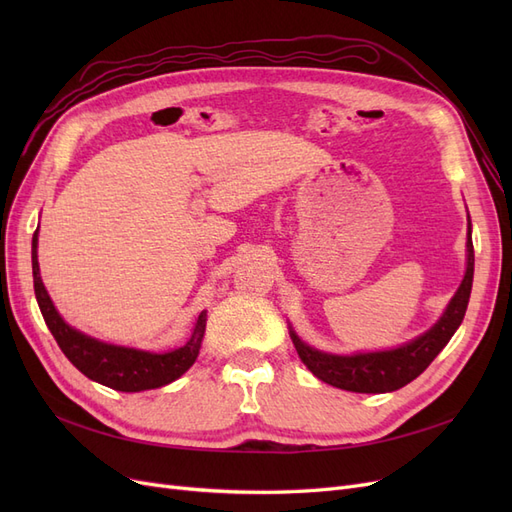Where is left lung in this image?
Wrapping results in <instances>:
<instances>
[{"mask_svg":"<svg viewBox=\"0 0 512 512\" xmlns=\"http://www.w3.org/2000/svg\"><path fill=\"white\" fill-rule=\"evenodd\" d=\"M474 277V245L472 230L468 232V269L463 275V282L455 297L448 303L442 318L433 327L416 337L414 342L384 352H365L354 356H337L309 348L303 344L299 335L290 331L292 344L297 348L301 361L307 365L316 378L327 382L337 389L352 393H391L406 386L436 359L440 350L448 344V339L459 329V324L466 316L470 292Z\"/></svg>","mask_w":512,"mask_h":512,"instance_id":"obj_1","label":"left lung"}]
</instances>
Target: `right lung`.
<instances>
[{
	"label": "right lung",
	"mask_w": 512,
	"mask_h": 512,
	"mask_svg": "<svg viewBox=\"0 0 512 512\" xmlns=\"http://www.w3.org/2000/svg\"><path fill=\"white\" fill-rule=\"evenodd\" d=\"M32 269H34V290L40 305L46 327L53 333L57 346L68 356V361L85 374L89 380H96L108 389L123 393H138L147 389H160V386L177 380L188 371L200 350V342L205 335L207 312H200L192 337L181 348L164 354L143 352L134 348L102 344L94 337H87L81 331L72 329L57 314L46 288L40 280L38 269V230L32 239Z\"/></svg>",
	"instance_id": "right-lung-1"
}]
</instances>
